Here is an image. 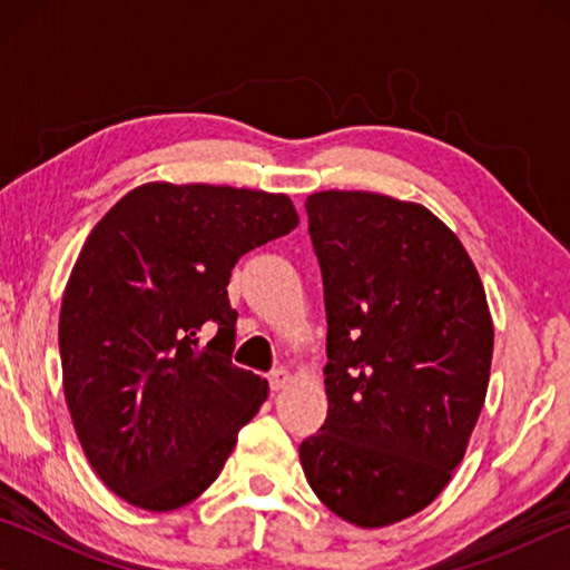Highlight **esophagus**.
I'll use <instances>...</instances> for the list:
<instances>
[{
    "instance_id": "34e87169",
    "label": "esophagus",
    "mask_w": 570,
    "mask_h": 570,
    "mask_svg": "<svg viewBox=\"0 0 570 570\" xmlns=\"http://www.w3.org/2000/svg\"><path fill=\"white\" fill-rule=\"evenodd\" d=\"M288 382H292V374H288L286 370H282V366H278V370H274V372H268V384H272L274 392L284 390Z\"/></svg>"
}]
</instances>
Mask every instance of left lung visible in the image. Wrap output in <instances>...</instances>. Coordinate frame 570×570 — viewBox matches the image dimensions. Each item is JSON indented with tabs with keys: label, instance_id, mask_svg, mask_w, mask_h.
Here are the masks:
<instances>
[{
	"label": "left lung",
	"instance_id": "left-lung-1",
	"mask_svg": "<svg viewBox=\"0 0 570 570\" xmlns=\"http://www.w3.org/2000/svg\"><path fill=\"white\" fill-rule=\"evenodd\" d=\"M326 306L320 432L298 445L308 485L360 528L420 513L450 482L485 402L493 322L458 236L380 193L306 198Z\"/></svg>",
	"mask_w": 570,
	"mask_h": 570
}]
</instances>
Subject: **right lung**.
I'll use <instances>...</instances> for the list:
<instances>
[{"mask_svg": "<svg viewBox=\"0 0 570 570\" xmlns=\"http://www.w3.org/2000/svg\"><path fill=\"white\" fill-rule=\"evenodd\" d=\"M296 220L274 193L148 183L85 240L60 308L65 400L92 470L130 505L196 500L264 404L266 380L230 362V268Z\"/></svg>", "mask_w": 570, "mask_h": 570, "instance_id": "1", "label": "right lung"}]
</instances>
